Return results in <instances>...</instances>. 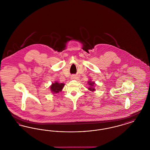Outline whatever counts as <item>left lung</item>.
I'll list each match as a JSON object with an SVG mask.
<instances>
[{"mask_svg":"<svg viewBox=\"0 0 150 150\" xmlns=\"http://www.w3.org/2000/svg\"><path fill=\"white\" fill-rule=\"evenodd\" d=\"M88 84L90 85L91 86H93V85L94 84V82H91V81H89L88 82ZM89 89L90 90V91H95V89L94 88H92V87H90V88H89Z\"/></svg>","mask_w":150,"mask_h":150,"instance_id":"8db88e82","label":"left lung"}]
</instances>
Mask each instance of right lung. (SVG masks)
<instances>
[{
  "label": "right lung",
  "instance_id": "1",
  "mask_svg": "<svg viewBox=\"0 0 150 150\" xmlns=\"http://www.w3.org/2000/svg\"><path fill=\"white\" fill-rule=\"evenodd\" d=\"M64 86V83H58L56 82L53 83L50 86V90L53 93H57L61 92Z\"/></svg>",
  "mask_w": 150,
  "mask_h": 150
}]
</instances>
